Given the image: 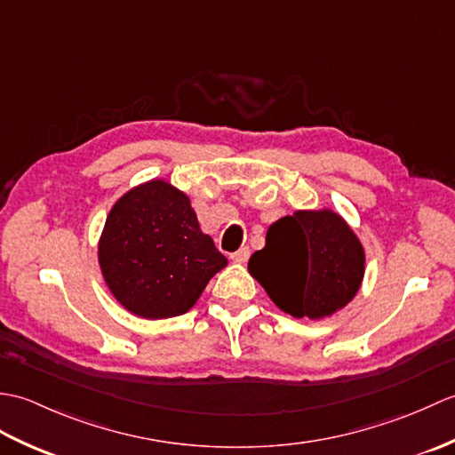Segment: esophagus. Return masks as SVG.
Masks as SVG:
<instances>
[{"instance_id": "1", "label": "esophagus", "mask_w": 455, "mask_h": 455, "mask_svg": "<svg viewBox=\"0 0 455 455\" xmlns=\"http://www.w3.org/2000/svg\"><path fill=\"white\" fill-rule=\"evenodd\" d=\"M230 258H233L236 264H244L246 259L250 258V248H248V246H243L240 250H236L235 254H230Z\"/></svg>"}]
</instances>
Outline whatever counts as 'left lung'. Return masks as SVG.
Instances as JSON below:
<instances>
[{
    "instance_id": "1",
    "label": "left lung",
    "mask_w": 455,
    "mask_h": 455,
    "mask_svg": "<svg viewBox=\"0 0 455 455\" xmlns=\"http://www.w3.org/2000/svg\"><path fill=\"white\" fill-rule=\"evenodd\" d=\"M248 272L279 311L321 321L360 291L365 250L334 209H299L269 225L266 246L250 256Z\"/></svg>"
}]
</instances>
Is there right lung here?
<instances>
[{
	"label": "right lung",
	"mask_w": 455,
	"mask_h": 455,
	"mask_svg": "<svg viewBox=\"0 0 455 455\" xmlns=\"http://www.w3.org/2000/svg\"><path fill=\"white\" fill-rule=\"evenodd\" d=\"M98 262L117 303L147 321L188 313L228 264L201 230L189 197L164 178L142 181L115 201Z\"/></svg>",
	"instance_id": "1"
}]
</instances>
